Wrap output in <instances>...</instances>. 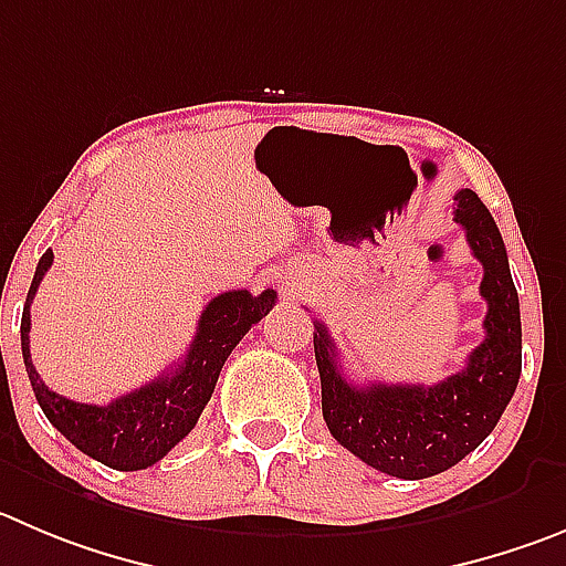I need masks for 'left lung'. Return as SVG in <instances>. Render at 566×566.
Masks as SVG:
<instances>
[{"label": "left lung", "mask_w": 566, "mask_h": 566, "mask_svg": "<svg viewBox=\"0 0 566 566\" xmlns=\"http://www.w3.org/2000/svg\"><path fill=\"white\" fill-rule=\"evenodd\" d=\"M455 223L483 265L485 337L463 371L438 385H355L343 377L329 332L315 321L321 408L332 438L368 467L402 480L432 478L478 450L509 408L522 371L520 295L497 223L472 189L455 195Z\"/></svg>", "instance_id": "1"}]
</instances>
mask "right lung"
I'll return each instance as SVG.
<instances>
[{
	"label": "right lung",
	"instance_id": "1",
	"mask_svg": "<svg viewBox=\"0 0 566 566\" xmlns=\"http://www.w3.org/2000/svg\"><path fill=\"white\" fill-rule=\"evenodd\" d=\"M52 259V251L39 259L21 313V355L35 399L50 424L75 443L83 455L123 472L153 467L198 424L223 363L245 332L271 313L276 293L265 290L251 295L248 290H229L214 295L200 313L195 340L176 368L108 405H83L46 388L30 357V304Z\"/></svg>",
	"mask_w": 566,
	"mask_h": 566
}]
</instances>
